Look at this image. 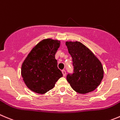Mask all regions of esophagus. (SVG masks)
Wrapping results in <instances>:
<instances>
[{
  "label": "esophagus",
  "mask_w": 120,
  "mask_h": 120,
  "mask_svg": "<svg viewBox=\"0 0 120 120\" xmlns=\"http://www.w3.org/2000/svg\"><path fill=\"white\" fill-rule=\"evenodd\" d=\"M62 73H63V76L64 77L66 76V71H65L64 70H62Z\"/></svg>",
  "instance_id": "esophagus-1"
}]
</instances>
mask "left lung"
Returning <instances> with one entry per match:
<instances>
[{"label": "left lung", "instance_id": "8db88e82", "mask_svg": "<svg viewBox=\"0 0 120 120\" xmlns=\"http://www.w3.org/2000/svg\"><path fill=\"white\" fill-rule=\"evenodd\" d=\"M73 60L74 73L67 75V80L74 91L87 94L94 91L100 84L104 70L99 59L80 41L66 42Z\"/></svg>", "mask_w": 120, "mask_h": 120}]
</instances>
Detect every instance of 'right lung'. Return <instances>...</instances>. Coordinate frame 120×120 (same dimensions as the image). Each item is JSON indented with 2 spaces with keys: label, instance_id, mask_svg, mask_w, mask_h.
Returning <instances> with one entry per match:
<instances>
[{
  "label": "right lung",
  "instance_id": "right-lung-1",
  "mask_svg": "<svg viewBox=\"0 0 120 120\" xmlns=\"http://www.w3.org/2000/svg\"><path fill=\"white\" fill-rule=\"evenodd\" d=\"M60 41L46 39L38 43L28 54L21 67L26 86L31 91L43 94L52 90L63 77L57 67L55 54Z\"/></svg>",
  "mask_w": 120,
  "mask_h": 120
}]
</instances>
